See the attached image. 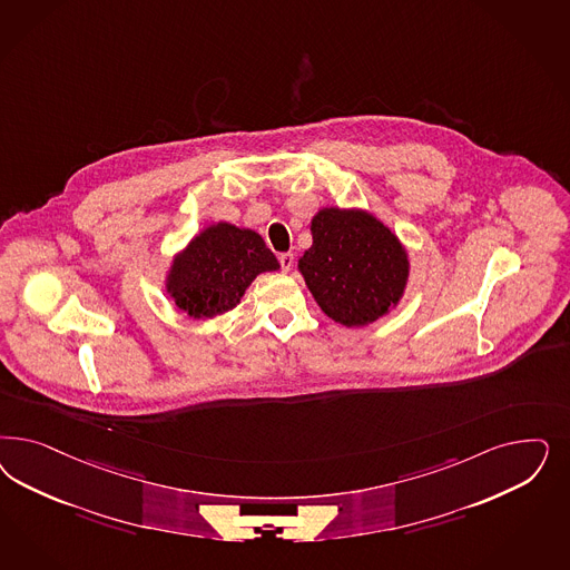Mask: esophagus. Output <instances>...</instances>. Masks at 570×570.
I'll use <instances>...</instances> for the list:
<instances>
[{"instance_id":"34e87169","label":"esophagus","mask_w":570,"mask_h":570,"mask_svg":"<svg viewBox=\"0 0 570 570\" xmlns=\"http://www.w3.org/2000/svg\"><path fill=\"white\" fill-rule=\"evenodd\" d=\"M278 264H281V271H283V273H289L292 266H294V254H289V252H287V254H281V256H278Z\"/></svg>"}]
</instances>
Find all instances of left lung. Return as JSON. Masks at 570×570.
I'll return each instance as SVG.
<instances>
[{
  "label": "left lung",
  "instance_id": "left-lung-1",
  "mask_svg": "<svg viewBox=\"0 0 570 570\" xmlns=\"http://www.w3.org/2000/svg\"><path fill=\"white\" fill-rule=\"evenodd\" d=\"M311 230L313 247L299 259V273L323 313L358 327L396 306L409 262L390 228L365 212L327 207Z\"/></svg>",
  "mask_w": 570,
  "mask_h": 570
}]
</instances>
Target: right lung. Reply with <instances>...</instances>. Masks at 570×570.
<instances>
[{
    "label": "right lung",
    "instance_id": "obj_1",
    "mask_svg": "<svg viewBox=\"0 0 570 570\" xmlns=\"http://www.w3.org/2000/svg\"><path fill=\"white\" fill-rule=\"evenodd\" d=\"M276 268L275 254L257 233L220 222L176 257L167 292L188 316L207 318L237 306L259 273Z\"/></svg>",
    "mask_w": 570,
    "mask_h": 570
}]
</instances>
